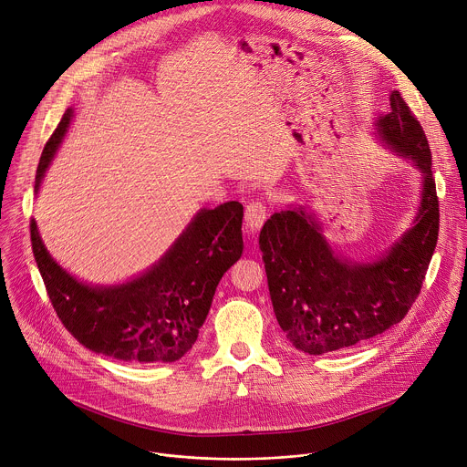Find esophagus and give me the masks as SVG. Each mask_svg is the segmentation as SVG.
Segmentation results:
<instances>
[{"label":"esophagus","mask_w":467,"mask_h":467,"mask_svg":"<svg viewBox=\"0 0 467 467\" xmlns=\"http://www.w3.org/2000/svg\"><path fill=\"white\" fill-rule=\"evenodd\" d=\"M265 218H268V207H265L262 202H251L247 207H245V227H247V233H256Z\"/></svg>","instance_id":"1"}]
</instances>
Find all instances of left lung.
<instances>
[{"mask_svg":"<svg viewBox=\"0 0 467 467\" xmlns=\"http://www.w3.org/2000/svg\"><path fill=\"white\" fill-rule=\"evenodd\" d=\"M377 137L421 173L410 229L369 262L338 256L303 205L275 213L260 231V251L275 317L290 344L323 355L368 342L401 321L420 296L438 242L440 211L425 130L397 90L375 119Z\"/></svg>","mask_w":467,"mask_h":467,"instance_id":"1","label":"left lung"}]
</instances>
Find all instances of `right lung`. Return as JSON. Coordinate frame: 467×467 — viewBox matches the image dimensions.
<instances>
[{"label": "right lung", "mask_w": 467, "mask_h": 467, "mask_svg": "<svg viewBox=\"0 0 467 467\" xmlns=\"http://www.w3.org/2000/svg\"><path fill=\"white\" fill-rule=\"evenodd\" d=\"M72 114V109L64 112L42 151L35 192ZM242 218L244 207L238 202L202 209L150 270L112 286L87 285L60 268L47 253L35 220L31 244L51 305L79 344L123 362H175L195 344L220 279L242 256Z\"/></svg>", "instance_id": "right-lung-1"}]
</instances>
